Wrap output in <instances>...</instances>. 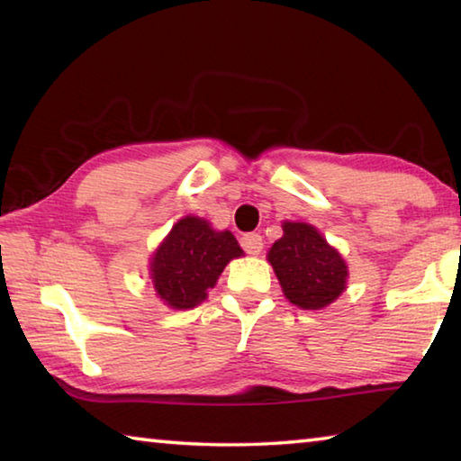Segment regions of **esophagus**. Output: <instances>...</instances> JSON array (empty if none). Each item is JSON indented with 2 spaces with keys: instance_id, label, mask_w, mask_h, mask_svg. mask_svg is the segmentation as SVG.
<instances>
[{
  "instance_id": "obj_1",
  "label": "esophagus",
  "mask_w": 461,
  "mask_h": 461,
  "mask_svg": "<svg viewBox=\"0 0 461 461\" xmlns=\"http://www.w3.org/2000/svg\"><path fill=\"white\" fill-rule=\"evenodd\" d=\"M240 244H241V248H244V252H248V254H260L262 236H260V233H256V231L244 233V236H241V240H240Z\"/></svg>"
}]
</instances>
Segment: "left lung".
I'll return each instance as SVG.
<instances>
[{
	"mask_svg": "<svg viewBox=\"0 0 461 461\" xmlns=\"http://www.w3.org/2000/svg\"><path fill=\"white\" fill-rule=\"evenodd\" d=\"M285 236L275 241L268 260L293 305L323 309L346 288L348 267L338 249L313 225L285 221Z\"/></svg>",
	"mask_w": 461,
	"mask_h": 461,
	"instance_id": "8db88e82",
	"label": "left lung"
}]
</instances>
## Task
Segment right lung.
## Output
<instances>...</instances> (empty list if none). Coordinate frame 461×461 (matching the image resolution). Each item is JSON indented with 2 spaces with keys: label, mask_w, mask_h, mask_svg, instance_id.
Segmentation results:
<instances>
[{
  "label": "right lung",
  "mask_w": 461,
  "mask_h": 461,
  "mask_svg": "<svg viewBox=\"0 0 461 461\" xmlns=\"http://www.w3.org/2000/svg\"><path fill=\"white\" fill-rule=\"evenodd\" d=\"M241 256L231 231H215L205 220L185 217L156 249L150 272L168 307L193 309L213 288L225 264Z\"/></svg>",
  "instance_id": "right-lung-1"
}]
</instances>
